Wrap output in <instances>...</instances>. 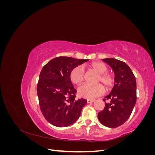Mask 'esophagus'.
<instances>
[{
    "mask_svg": "<svg viewBox=\"0 0 155 155\" xmlns=\"http://www.w3.org/2000/svg\"><path fill=\"white\" fill-rule=\"evenodd\" d=\"M87 101L88 104H91V103H93L94 101V100H87Z\"/></svg>",
    "mask_w": 155,
    "mask_h": 155,
    "instance_id": "obj_1",
    "label": "esophagus"
}]
</instances>
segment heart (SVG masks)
<instances>
[{
    "mask_svg": "<svg viewBox=\"0 0 155 155\" xmlns=\"http://www.w3.org/2000/svg\"><path fill=\"white\" fill-rule=\"evenodd\" d=\"M89 67L97 72L99 76L97 82H101L107 91L113 87L114 78L112 74L107 73L108 68L102 63L94 62L89 65ZM70 79L74 85H80L84 80V70L81 66L74 68L70 72ZM105 92L104 87L100 84L96 85H83L78 89V94L79 97L86 99H94L101 96Z\"/></svg>",
    "mask_w": 155,
    "mask_h": 155,
    "instance_id": "1",
    "label": "heart"
}]
</instances>
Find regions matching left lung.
Segmentation results:
<instances>
[{
  "mask_svg": "<svg viewBox=\"0 0 155 155\" xmlns=\"http://www.w3.org/2000/svg\"><path fill=\"white\" fill-rule=\"evenodd\" d=\"M102 60L113 70L115 83L104 99L105 106L98 113L97 118L101 124L115 128L124 124L132 113L137 101V82L132 70L125 63L114 58Z\"/></svg>",
  "mask_w": 155,
  "mask_h": 155,
  "instance_id": "obj_1",
  "label": "left lung"
}]
</instances>
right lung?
Wrapping results in <instances>:
<instances>
[{
    "instance_id": "1",
    "label": "right lung",
    "mask_w": 155,
    "mask_h": 155,
    "mask_svg": "<svg viewBox=\"0 0 155 155\" xmlns=\"http://www.w3.org/2000/svg\"><path fill=\"white\" fill-rule=\"evenodd\" d=\"M88 59L58 57L42 68L37 93L41 110L50 124L58 127L76 122L87 100H75L76 90L70 79V72Z\"/></svg>"
}]
</instances>
